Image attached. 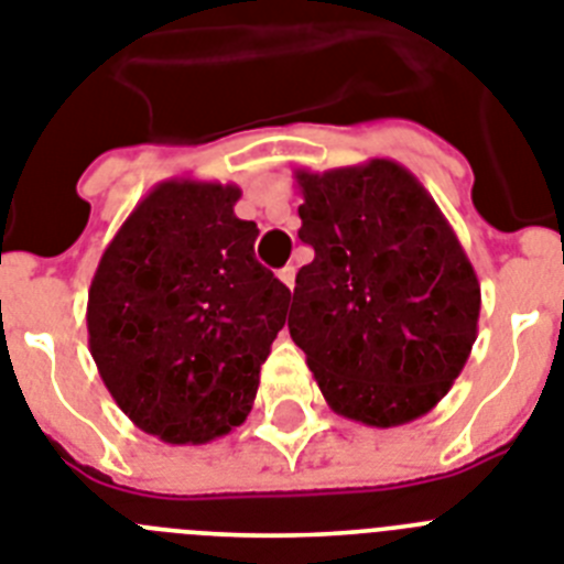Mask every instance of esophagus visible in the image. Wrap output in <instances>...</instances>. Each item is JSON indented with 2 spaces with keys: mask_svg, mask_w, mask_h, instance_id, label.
I'll return each instance as SVG.
<instances>
[{
  "mask_svg": "<svg viewBox=\"0 0 564 564\" xmlns=\"http://www.w3.org/2000/svg\"><path fill=\"white\" fill-rule=\"evenodd\" d=\"M278 278H281V283L286 290H295V267H283L281 272H278Z\"/></svg>",
  "mask_w": 564,
  "mask_h": 564,
  "instance_id": "esophagus-1",
  "label": "esophagus"
}]
</instances>
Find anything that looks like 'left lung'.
Here are the masks:
<instances>
[{
  "mask_svg": "<svg viewBox=\"0 0 564 564\" xmlns=\"http://www.w3.org/2000/svg\"><path fill=\"white\" fill-rule=\"evenodd\" d=\"M297 238L315 260L295 278L290 335L326 404L399 427L447 395L479 333L481 286L447 217L395 160L295 172Z\"/></svg>",
  "mask_w": 564,
  "mask_h": 564,
  "instance_id": "8db88e82",
  "label": "left lung"
}]
</instances>
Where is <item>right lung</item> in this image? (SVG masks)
I'll return each instance as SVG.
<instances>
[{
    "mask_svg": "<svg viewBox=\"0 0 564 564\" xmlns=\"http://www.w3.org/2000/svg\"><path fill=\"white\" fill-rule=\"evenodd\" d=\"M238 200L231 183L165 180L126 217L88 290L99 378L165 444L240 427L286 324L292 295L254 260L258 226L235 215Z\"/></svg>",
    "mask_w": 564,
    "mask_h": 564,
    "instance_id": "right-lung-1",
    "label": "right lung"
}]
</instances>
